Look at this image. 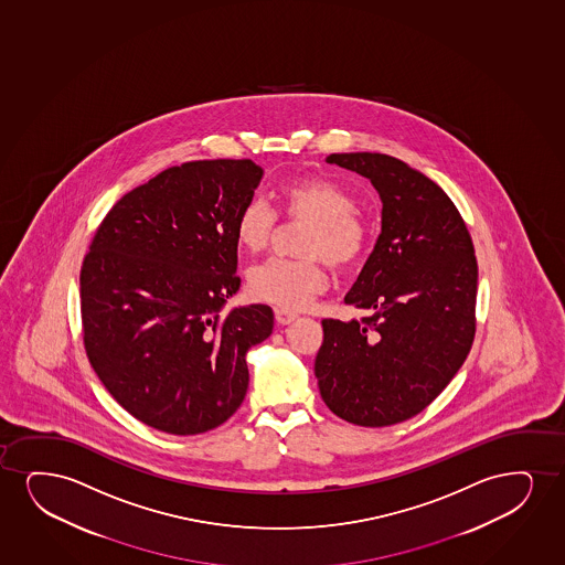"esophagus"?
<instances>
[{
	"label": "esophagus",
	"mask_w": 565,
	"mask_h": 565,
	"mask_svg": "<svg viewBox=\"0 0 565 565\" xmlns=\"http://www.w3.org/2000/svg\"><path fill=\"white\" fill-rule=\"evenodd\" d=\"M298 315L288 311V309L277 308L275 309V319L279 324H290Z\"/></svg>",
	"instance_id": "34e87169"
}]
</instances>
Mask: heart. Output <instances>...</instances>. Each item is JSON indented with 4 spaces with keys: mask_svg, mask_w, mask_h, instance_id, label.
Returning a JSON list of instances; mask_svg holds the SVG:
<instances>
[{
    "mask_svg": "<svg viewBox=\"0 0 565 565\" xmlns=\"http://www.w3.org/2000/svg\"><path fill=\"white\" fill-rule=\"evenodd\" d=\"M286 223L306 225L296 244L298 259H269L248 271V294L282 309H303L327 290L324 265L348 273L363 262L371 227L359 214L355 199L324 178H301L280 186ZM277 231V215L267 202L252 199L235 220V238L243 250L264 252Z\"/></svg>",
    "mask_w": 565,
    "mask_h": 565,
    "instance_id": "heart-1",
    "label": "heart"
}]
</instances>
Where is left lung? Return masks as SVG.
<instances>
[{"label":"left lung","instance_id":"obj_1","mask_svg":"<svg viewBox=\"0 0 565 565\" xmlns=\"http://www.w3.org/2000/svg\"><path fill=\"white\" fill-rule=\"evenodd\" d=\"M372 181L382 233L345 303L359 321L322 319L315 376L342 420L382 428L444 392L476 337L478 262L470 231L441 186L380 152L327 157Z\"/></svg>","mask_w":565,"mask_h":565}]
</instances>
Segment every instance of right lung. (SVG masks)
I'll return each mask as SVG.
<instances>
[{"label":"right lung","instance_id":"add662e5","mask_svg":"<svg viewBox=\"0 0 565 565\" xmlns=\"http://www.w3.org/2000/svg\"><path fill=\"white\" fill-rule=\"evenodd\" d=\"M262 173L248 158L173 166L95 231L79 271L84 348L103 386L150 428L194 436L243 403L244 358L271 334L273 309H220L241 286L235 220Z\"/></svg>","mask_w":565,"mask_h":565}]
</instances>
